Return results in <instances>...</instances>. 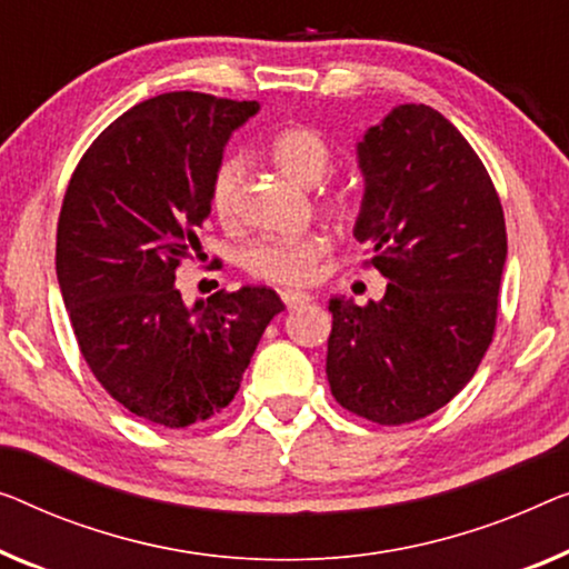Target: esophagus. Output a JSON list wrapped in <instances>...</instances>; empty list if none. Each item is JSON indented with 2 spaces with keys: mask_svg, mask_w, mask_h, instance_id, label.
<instances>
[{
  "mask_svg": "<svg viewBox=\"0 0 569 569\" xmlns=\"http://www.w3.org/2000/svg\"><path fill=\"white\" fill-rule=\"evenodd\" d=\"M281 299H283V303H286V309H288V311H293V309L307 307V303L311 301V296H307V293H299V291H283V293H281Z\"/></svg>",
  "mask_w": 569,
  "mask_h": 569,
  "instance_id": "1",
  "label": "esophagus"
}]
</instances>
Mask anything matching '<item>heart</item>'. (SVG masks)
I'll return each instance as SVG.
<instances>
[{"instance_id":"b5f03b06","label":"heart","mask_w":569,"mask_h":569,"mask_svg":"<svg viewBox=\"0 0 569 569\" xmlns=\"http://www.w3.org/2000/svg\"><path fill=\"white\" fill-rule=\"evenodd\" d=\"M270 158L278 171L301 186H317L332 168L335 152L327 138L311 127H288L270 142ZM244 163L227 158L219 163L209 186V207L222 224H232L240 209ZM329 252L325 234H307L296 240H258L242 250L240 262L258 281L299 288L313 281L317 266Z\"/></svg>"}]
</instances>
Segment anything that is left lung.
<instances>
[{
  "mask_svg": "<svg viewBox=\"0 0 569 569\" xmlns=\"http://www.w3.org/2000/svg\"><path fill=\"white\" fill-rule=\"evenodd\" d=\"M358 163L355 237L391 283L366 307L329 301L327 380L342 409L398 427L452 401L493 342L503 207L478 152L427 104L370 127Z\"/></svg>",
  "mask_w": 569,
  "mask_h": 569,
  "instance_id": "8db88e82",
  "label": "left lung"
}]
</instances>
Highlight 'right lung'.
<instances>
[{"instance_id":"obj_1","label":"right lung","mask_w":569,"mask_h":569,"mask_svg":"<svg viewBox=\"0 0 569 569\" xmlns=\"http://www.w3.org/2000/svg\"><path fill=\"white\" fill-rule=\"evenodd\" d=\"M258 101L171 91L107 127L68 181L56 273L79 350L104 391L168 429L230 406L286 307L273 288L217 291L189 309L176 270L201 250L209 186Z\"/></svg>"}]
</instances>
